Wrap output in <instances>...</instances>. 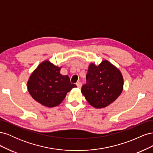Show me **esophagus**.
Instances as JSON below:
<instances>
[{
    "instance_id": "esophagus-1",
    "label": "esophagus",
    "mask_w": 153,
    "mask_h": 153,
    "mask_svg": "<svg viewBox=\"0 0 153 153\" xmlns=\"http://www.w3.org/2000/svg\"><path fill=\"white\" fill-rule=\"evenodd\" d=\"M76 85H77V87H78V88H81V87H82V83H81V82H78L76 83Z\"/></svg>"
}]
</instances>
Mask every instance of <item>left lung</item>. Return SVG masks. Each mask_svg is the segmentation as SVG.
Here are the masks:
<instances>
[{"label": "left lung", "instance_id": "8db88e82", "mask_svg": "<svg viewBox=\"0 0 153 153\" xmlns=\"http://www.w3.org/2000/svg\"><path fill=\"white\" fill-rule=\"evenodd\" d=\"M86 80L82 93L96 108H105L113 103L123 90L124 79L121 71L107 60H103L98 66L91 63Z\"/></svg>", "mask_w": 153, "mask_h": 153}]
</instances>
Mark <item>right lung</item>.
Segmentation results:
<instances>
[{"mask_svg": "<svg viewBox=\"0 0 153 153\" xmlns=\"http://www.w3.org/2000/svg\"><path fill=\"white\" fill-rule=\"evenodd\" d=\"M61 68L46 60L34 69L27 82V89L32 98L47 107L61 104L68 92L76 87L68 75L61 74Z\"/></svg>", "mask_w": 153, "mask_h": 153, "instance_id": "1", "label": "right lung"}]
</instances>
